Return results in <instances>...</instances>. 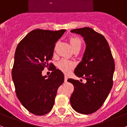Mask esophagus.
Masks as SVG:
<instances>
[{
  "label": "esophagus",
  "mask_w": 127,
  "mask_h": 127,
  "mask_svg": "<svg viewBox=\"0 0 127 127\" xmlns=\"http://www.w3.org/2000/svg\"><path fill=\"white\" fill-rule=\"evenodd\" d=\"M67 79H68V76L67 75H64V83H66Z\"/></svg>",
  "instance_id": "1"
}]
</instances>
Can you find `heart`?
I'll list each match as a JSON object with an SVG mask.
<instances>
[{
  "label": "heart",
  "mask_w": 127,
  "mask_h": 127,
  "mask_svg": "<svg viewBox=\"0 0 127 127\" xmlns=\"http://www.w3.org/2000/svg\"><path fill=\"white\" fill-rule=\"evenodd\" d=\"M70 42L72 48V50L75 48H81V40L78 37H71L70 39ZM57 66L64 73H68L74 68L75 63L72 61L67 60V59H62L59 62L58 64H57Z\"/></svg>",
  "instance_id": "heart-1"
}]
</instances>
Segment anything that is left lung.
<instances>
[{
  "mask_svg": "<svg viewBox=\"0 0 127 127\" xmlns=\"http://www.w3.org/2000/svg\"><path fill=\"white\" fill-rule=\"evenodd\" d=\"M71 32L81 35L86 44L82 61L74 73L87 82L68 79L74 87L70 103L77 112L90 114L99 109L111 90L114 61L108 42L101 34L88 27L72 30Z\"/></svg>",
  "mask_w": 127,
  "mask_h": 127,
  "instance_id": "left-lung-1",
  "label": "left lung"
}]
</instances>
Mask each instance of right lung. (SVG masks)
Wrapping results in <instances>:
<instances>
[{
	"label": "right lung",
	"instance_id": "right-lung-1",
	"mask_svg": "<svg viewBox=\"0 0 127 127\" xmlns=\"http://www.w3.org/2000/svg\"><path fill=\"white\" fill-rule=\"evenodd\" d=\"M65 32L34 30L16 48L11 72L16 94L22 105L37 116L46 114L52 109L57 89L63 83V73L48 62L55 42ZM48 65L53 72L48 77L43 76L42 71Z\"/></svg>",
	"mask_w": 127,
	"mask_h": 127
}]
</instances>
